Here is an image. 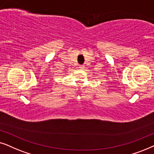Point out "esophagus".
I'll return each mask as SVG.
<instances>
[{"label":"esophagus","instance_id":"1","mask_svg":"<svg viewBox=\"0 0 154 154\" xmlns=\"http://www.w3.org/2000/svg\"><path fill=\"white\" fill-rule=\"evenodd\" d=\"M79 69H85V66H84V65H79Z\"/></svg>","mask_w":154,"mask_h":154}]
</instances>
